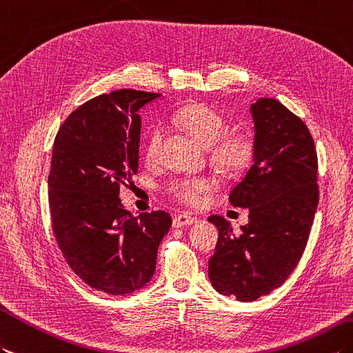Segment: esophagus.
Masks as SVG:
<instances>
[{
	"label": "esophagus",
	"mask_w": 353,
	"mask_h": 353,
	"mask_svg": "<svg viewBox=\"0 0 353 353\" xmlns=\"http://www.w3.org/2000/svg\"><path fill=\"white\" fill-rule=\"evenodd\" d=\"M196 223V219L194 216H190V215H177L174 216L173 219V227L174 228H180V227H190L192 224Z\"/></svg>",
	"instance_id": "obj_1"
}]
</instances>
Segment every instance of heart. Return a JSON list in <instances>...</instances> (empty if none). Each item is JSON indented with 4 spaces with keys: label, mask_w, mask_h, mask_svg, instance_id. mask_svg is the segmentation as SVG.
Segmentation results:
<instances>
[{
    "label": "heart",
    "mask_w": 353,
    "mask_h": 353,
    "mask_svg": "<svg viewBox=\"0 0 353 353\" xmlns=\"http://www.w3.org/2000/svg\"><path fill=\"white\" fill-rule=\"evenodd\" d=\"M174 120L177 125L195 138L201 145L209 147L210 159L223 173L236 174L242 171L252 159V143L248 137L242 134L224 132V120L216 111L203 103H190L180 108ZM163 132L154 129L145 143V159L154 162L159 157ZM215 183L210 179H182L168 186V192L176 200L191 206H199L203 203L204 195L209 192Z\"/></svg>",
    "instance_id": "obj_1"
}]
</instances>
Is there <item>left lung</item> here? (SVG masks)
Masks as SVG:
<instances>
[{
    "label": "left lung",
    "instance_id": "left-lung-1",
    "mask_svg": "<svg viewBox=\"0 0 353 353\" xmlns=\"http://www.w3.org/2000/svg\"><path fill=\"white\" fill-rule=\"evenodd\" d=\"M252 165L230 192L248 209V224L234 233L218 215V243L209 280L221 294L256 301L288 280L307 247L319 203L317 153L305 123L283 103L260 97L250 106Z\"/></svg>",
    "mask_w": 353,
    "mask_h": 353
}]
</instances>
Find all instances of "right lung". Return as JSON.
Wrapping results in <instances>:
<instances>
[{
	"label": "right lung",
	"instance_id": "right-lung-1",
	"mask_svg": "<svg viewBox=\"0 0 353 353\" xmlns=\"http://www.w3.org/2000/svg\"><path fill=\"white\" fill-rule=\"evenodd\" d=\"M158 97L128 88L97 96L65 119L54 141L48 195L57 243L81 280L112 296L150 283L171 227L167 212L134 216L119 196L138 171V112Z\"/></svg>",
	"mask_w": 353,
	"mask_h": 353
}]
</instances>
